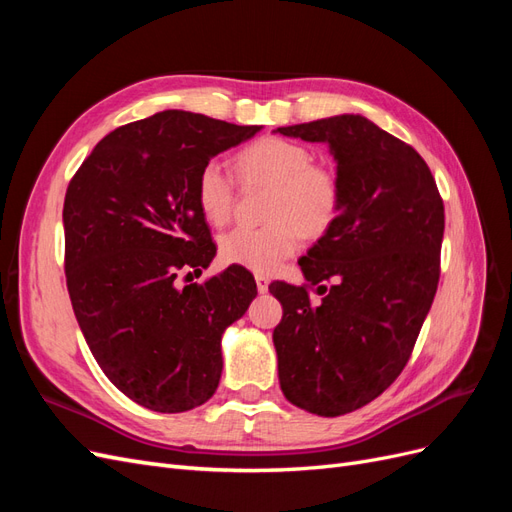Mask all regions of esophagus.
<instances>
[{
    "instance_id": "1",
    "label": "esophagus",
    "mask_w": 512,
    "mask_h": 512,
    "mask_svg": "<svg viewBox=\"0 0 512 512\" xmlns=\"http://www.w3.org/2000/svg\"><path fill=\"white\" fill-rule=\"evenodd\" d=\"M256 288L260 294H265L269 290V277L265 275H256Z\"/></svg>"
}]
</instances>
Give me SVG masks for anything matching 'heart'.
<instances>
[{
	"mask_svg": "<svg viewBox=\"0 0 512 512\" xmlns=\"http://www.w3.org/2000/svg\"><path fill=\"white\" fill-rule=\"evenodd\" d=\"M237 168L245 185L271 188L269 224L226 232L220 254L228 265L273 273L299 250L303 232L320 237L335 224L342 207V185L335 170L314 162V153L305 145L286 138H262L239 153ZM196 200L215 226L226 224L235 213L237 181L218 160L200 168Z\"/></svg>",
	"mask_w": 512,
	"mask_h": 512,
	"instance_id": "b5f03b06",
	"label": "heart"
}]
</instances>
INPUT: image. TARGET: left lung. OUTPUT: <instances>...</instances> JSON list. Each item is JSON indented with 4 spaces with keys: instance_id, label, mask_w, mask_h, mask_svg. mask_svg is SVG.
<instances>
[{
    "instance_id": "obj_1",
    "label": "left lung",
    "mask_w": 512,
    "mask_h": 512,
    "mask_svg": "<svg viewBox=\"0 0 512 512\" xmlns=\"http://www.w3.org/2000/svg\"><path fill=\"white\" fill-rule=\"evenodd\" d=\"M277 132L329 143L342 185L335 224L299 260L307 282L269 286L284 309L280 386L297 408L342 416L382 395L412 356L440 282L444 203L418 151L361 115Z\"/></svg>"
}]
</instances>
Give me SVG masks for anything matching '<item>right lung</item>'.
Segmentation results:
<instances>
[{
	"label": "right lung",
	"mask_w": 512,
	"mask_h": 512,
	"mask_svg": "<svg viewBox=\"0 0 512 512\" xmlns=\"http://www.w3.org/2000/svg\"><path fill=\"white\" fill-rule=\"evenodd\" d=\"M258 126L164 111L104 136L68 183L66 284L100 369L138 406H203L222 376V333L256 282L228 267L203 284L215 243L196 200L198 173Z\"/></svg>",
	"instance_id": "1"
}]
</instances>
